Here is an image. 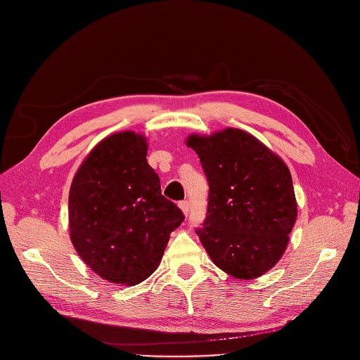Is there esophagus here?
<instances>
[{
    "mask_svg": "<svg viewBox=\"0 0 360 360\" xmlns=\"http://www.w3.org/2000/svg\"><path fill=\"white\" fill-rule=\"evenodd\" d=\"M179 207H180V210L183 212V214L188 216V213H189V202L188 201H180Z\"/></svg>",
    "mask_w": 360,
    "mask_h": 360,
    "instance_id": "1",
    "label": "esophagus"
}]
</instances>
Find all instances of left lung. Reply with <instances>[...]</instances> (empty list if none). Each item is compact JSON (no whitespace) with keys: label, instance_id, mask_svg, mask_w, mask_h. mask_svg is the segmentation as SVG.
<instances>
[{"label":"left lung","instance_id":"left-lung-1","mask_svg":"<svg viewBox=\"0 0 360 360\" xmlns=\"http://www.w3.org/2000/svg\"><path fill=\"white\" fill-rule=\"evenodd\" d=\"M209 181L200 240L213 263L233 278L254 279L274 267L288 246L297 201L288 167L255 136L226 127L192 134Z\"/></svg>","mask_w":360,"mask_h":360}]
</instances>
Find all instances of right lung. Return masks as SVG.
I'll return each mask as SVG.
<instances>
[{"instance_id": "obj_1", "label": "right lung", "mask_w": 360, "mask_h": 360, "mask_svg": "<svg viewBox=\"0 0 360 360\" xmlns=\"http://www.w3.org/2000/svg\"><path fill=\"white\" fill-rule=\"evenodd\" d=\"M183 221L148 165L147 138L132 130L102 139L72 180V245L96 275L112 284L136 285L153 274L169 234Z\"/></svg>"}]
</instances>
